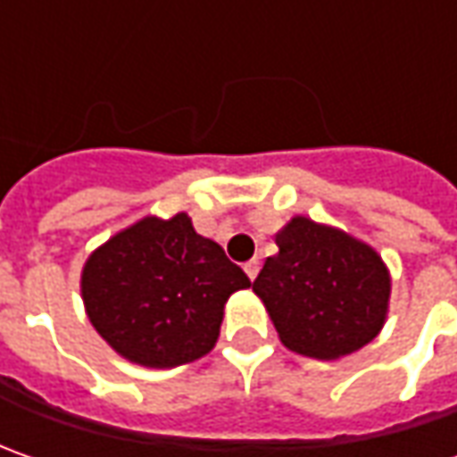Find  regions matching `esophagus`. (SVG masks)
Instances as JSON below:
<instances>
[{
	"mask_svg": "<svg viewBox=\"0 0 457 457\" xmlns=\"http://www.w3.org/2000/svg\"><path fill=\"white\" fill-rule=\"evenodd\" d=\"M244 272H246V277H249V279H254L256 274H259V259L246 262V264H244Z\"/></svg>",
	"mask_w": 457,
	"mask_h": 457,
	"instance_id": "34e87169",
	"label": "esophagus"
}]
</instances>
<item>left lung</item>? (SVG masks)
<instances>
[{"label": "left lung", "mask_w": 457, "mask_h": 457, "mask_svg": "<svg viewBox=\"0 0 457 457\" xmlns=\"http://www.w3.org/2000/svg\"><path fill=\"white\" fill-rule=\"evenodd\" d=\"M279 252L254 279L279 341L300 356L336 361L381 333L392 274L366 241L295 216L277 231Z\"/></svg>", "instance_id": "obj_1"}]
</instances>
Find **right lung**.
<instances>
[{
    "label": "right lung",
    "instance_id": "add662e5",
    "mask_svg": "<svg viewBox=\"0 0 457 457\" xmlns=\"http://www.w3.org/2000/svg\"><path fill=\"white\" fill-rule=\"evenodd\" d=\"M252 282L187 213L145 216L83 264L80 297L96 333L121 359L172 369L219 341L223 307Z\"/></svg>",
    "mask_w": 457,
    "mask_h": 457
}]
</instances>
